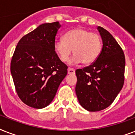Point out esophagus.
<instances>
[{
  "label": "esophagus",
  "instance_id": "obj_1",
  "mask_svg": "<svg viewBox=\"0 0 135 135\" xmlns=\"http://www.w3.org/2000/svg\"><path fill=\"white\" fill-rule=\"evenodd\" d=\"M75 74V69L72 68H69L68 69V74Z\"/></svg>",
  "mask_w": 135,
  "mask_h": 135
}]
</instances>
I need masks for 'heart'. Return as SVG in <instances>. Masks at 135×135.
<instances>
[{
	"label": "heart",
	"instance_id": "obj_1",
	"mask_svg": "<svg viewBox=\"0 0 135 135\" xmlns=\"http://www.w3.org/2000/svg\"><path fill=\"white\" fill-rule=\"evenodd\" d=\"M102 48V38L97 33L82 28H76L64 35L63 39L55 41L54 49L59 59L66 62L71 55H75L71 61L89 64L99 56Z\"/></svg>",
	"mask_w": 135,
	"mask_h": 135
}]
</instances>
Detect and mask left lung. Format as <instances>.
I'll return each mask as SVG.
<instances>
[{
	"instance_id": "8db88e82",
	"label": "left lung",
	"mask_w": 135,
	"mask_h": 135,
	"mask_svg": "<svg viewBox=\"0 0 135 135\" xmlns=\"http://www.w3.org/2000/svg\"><path fill=\"white\" fill-rule=\"evenodd\" d=\"M98 31L103 46L98 58L88 66L76 71L78 102L89 111H99L113 103L123 86L126 59L121 47L110 33Z\"/></svg>"
}]
</instances>
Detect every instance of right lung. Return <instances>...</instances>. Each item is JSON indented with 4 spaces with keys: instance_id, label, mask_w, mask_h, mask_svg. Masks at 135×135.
Listing matches in <instances>:
<instances>
[{
    "instance_id": "1",
    "label": "right lung",
    "mask_w": 135,
    "mask_h": 135,
    "mask_svg": "<svg viewBox=\"0 0 135 135\" xmlns=\"http://www.w3.org/2000/svg\"><path fill=\"white\" fill-rule=\"evenodd\" d=\"M45 23L24 36L12 57L10 71L18 97L28 107L42 109L51 103L67 74L68 66L54 49L60 28Z\"/></svg>"
}]
</instances>
